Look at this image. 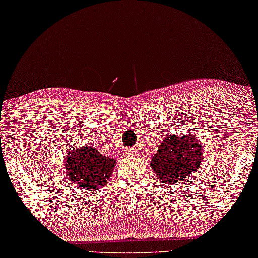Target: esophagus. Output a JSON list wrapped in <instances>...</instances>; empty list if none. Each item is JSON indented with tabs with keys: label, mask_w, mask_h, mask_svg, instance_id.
Segmentation results:
<instances>
[{
	"label": "esophagus",
	"mask_w": 258,
	"mask_h": 258,
	"mask_svg": "<svg viewBox=\"0 0 258 258\" xmlns=\"http://www.w3.org/2000/svg\"><path fill=\"white\" fill-rule=\"evenodd\" d=\"M137 153H138V150L137 149H125L124 150V154L126 155V157H137Z\"/></svg>",
	"instance_id": "34e87169"
}]
</instances>
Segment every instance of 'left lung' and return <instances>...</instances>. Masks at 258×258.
Here are the masks:
<instances>
[{"mask_svg":"<svg viewBox=\"0 0 258 258\" xmlns=\"http://www.w3.org/2000/svg\"><path fill=\"white\" fill-rule=\"evenodd\" d=\"M202 155V144L196 135H167L152 158L151 168L160 181L178 185L198 171Z\"/></svg>","mask_w":258,"mask_h":258,"instance_id":"1","label":"left lung"}]
</instances>
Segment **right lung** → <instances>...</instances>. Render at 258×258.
Returning a JSON list of instances; mask_svg holds the SVG:
<instances>
[{
  "mask_svg": "<svg viewBox=\"0 0 258 258\" xmlns=\"http://www.w3.org/2000/svg\"><path fill=\"white\" fill-rule=\"evenodd\" d=\"M115 164V160L104 157L94 146L71 149L65 154L67 178L83 191H94L106 185Z\"/></svg>",
  "mask_w": 258,
  "mask_h": 258,
  "instance_id": "right-lung-1",
  "label": "right lung"
}]
</instances>
